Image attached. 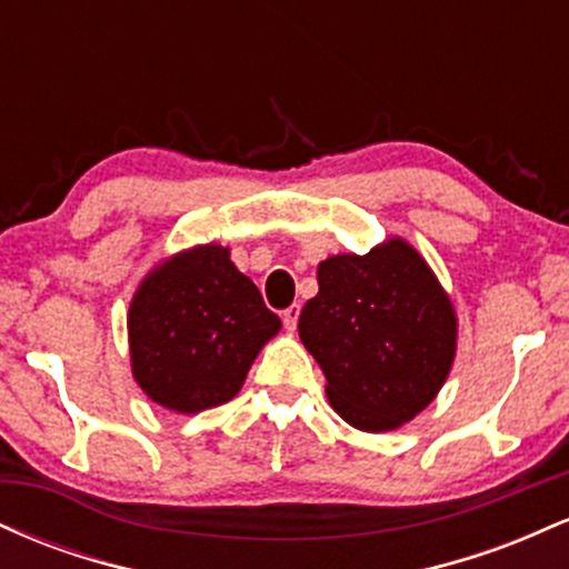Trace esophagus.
<instances>
[{"mask_svg":"<svg viewBox=\"0 0 569 569\" xmlns=\"http://www.w3.org/2000/svg\"><path fill=\"white\" fill-rule=\"evenodd\" d=\"M297 321H299V305H291L289 310H283V326L289 331L297 329Z\"/></svg>","mask_w":569,"mask_h":569,"instance_id":"1","label":"esophagus"}]
</instances>
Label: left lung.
Returning <instances> with one entry per match:
<instances>
[{"label":"left lung","mask_w":569,"mask_h":569,"mask_svg":"<svg viewBox=\"0 0 569 569\" xmlns=\"http://www.w3.org/2000/svg\"><path fill=\"white\" fill-rule=\"evenodd\" d=\"M299 337L321 363L326 396L350 426L382 433L433 401L455 358V310L430 267L403 240L367 257L318 264V293Z\"/></svg>","instance_id":"left-lung-1"}]
</instances>
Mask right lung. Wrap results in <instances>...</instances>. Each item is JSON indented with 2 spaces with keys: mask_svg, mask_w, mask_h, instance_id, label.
I'll list each match as a JSON object with an SVG mask.
<instances>
[{
  "mask_svg": "<svg viewBox=\"0 0 569 569\" xmlns=\"http://www.w3.org/2000/svg\"><path fill=\"white\" fill-rule=\"evenodd\" d=\"M280 318L221 246L179 253L152 272L130 305V361L160 407L198 415L243 388Z\"/></svg>",
  "mask_w": 569,
  "mask_h": 569,
  "instance_id": "add662e5",
  "label": "right lung"
}]
</instances>
